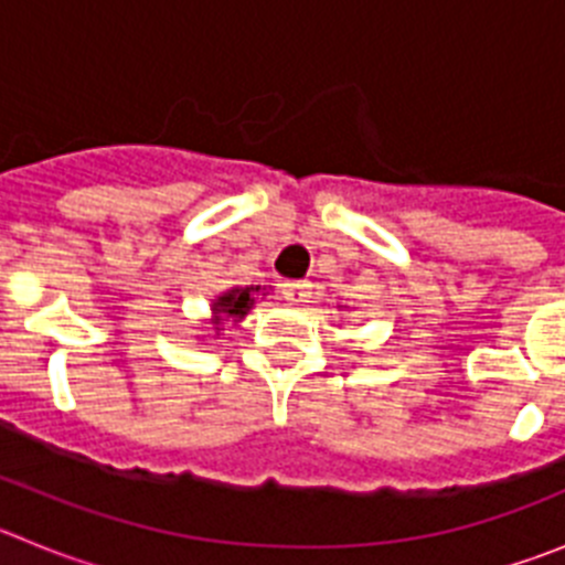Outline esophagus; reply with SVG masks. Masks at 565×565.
Listing matches in <instances>:
<instances>
[{
    "instance_id": "obj_1",
    "label": "esophagus",
    "mask_w": 565,
    "mask_h": 565,
    "mask_svg": "<svg viewBox=\"0 0 565 565\" xmlns=\"http://www.w3.org/2000/svg\"><path fill=\"white\" fill-rule=\"evenodd\" d=\"M308 282L306 279H288V282H282V294H286V299H291V302H306L308 297H311V291H308Z\"/></svg>"
}]
</instances>
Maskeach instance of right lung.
Masks as SVG:
<instances>
[{
	"label": "right lung",
	"instance_id": "obj_1",
	"mask_svg": "<svg viewBox=\"0 0 565 565\" xmlns=\"http://www.w3.org/2000/svg\"><path fill=\"white\" fill-rule=\"evenodd\" d=\"M263 291L259 286H246V288H228L226 294H221L217 299H212V326L214 333L226 331V322H239L254 308V299Z\"/></svg>",
	"mask_w": 565,
	"mask_h": 565
}]
</instances>
